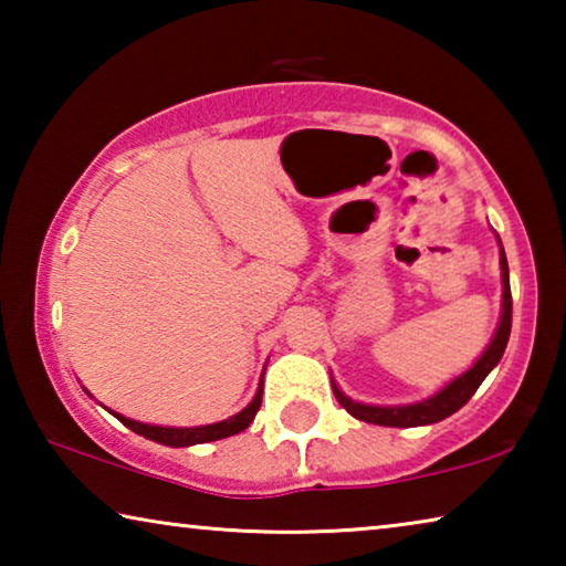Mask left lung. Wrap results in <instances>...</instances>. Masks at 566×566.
Returning <instances> with one entry per match:
<instances>
[{
	"label": "left lung",
	"mask_w": 566,
	"mask_h": 566,
	"mask_svg": "<svg viewBox=\"0 0 566 566\" xmlns=\"http://www.w3.org/2000/svg\"><path fill=\"white\" fill-rule=\"evenodd\" d=\"M500 239V237H496ZM502 244V242H500ZM500 264H502V319L500 327H496L490 347L484 349L482 357L474 361L472 369H467L464 375L449 381L444 389H439L434 397L424 401H417V405H401V407H375V405H361V401H354L344 397L339 387L332 381L334 397H337L339 405L349 411L352 417L361 421H369V424L379 427H421V424H434V421H442L449 415H454L457 409H462L469 399H472L474 391L482 385L484 377L500 364L502 354L506 349V342H510L512 332V290H510V266H506L504 247L500 249Z\"/></svg>",
	"instance_id": "8db88e82"
}]
</instances>
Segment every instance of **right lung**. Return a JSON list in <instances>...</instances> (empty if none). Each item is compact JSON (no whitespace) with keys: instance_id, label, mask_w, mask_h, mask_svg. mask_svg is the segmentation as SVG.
Listing matches in <instances>:
<instances>
[{"instance_id":"add662e5","label":"right lung","mask_w":566,"mask_h":566,"mask_svg":"<svg viewBox=\"0 0 566 566\" xmlns=\"http://www.w3.org/2000/svg\"><path fill=\"white\" fill-rule=\"evenodd\" d=\"M262 391H264V375H262L260 389H256L254 399L249 401V405L239 411V415L229 417L224 421H217V424H207V427H157V424H142V421L127 419V417L117 415V411H112V415L117 417L124 427H129L134 434L147 437V439H151V442H159L167 447H191V444L214 442V439H224V437L244 432V429L254 421L256 411H260V407H262Z\"/></svg>"}]
</instances>
